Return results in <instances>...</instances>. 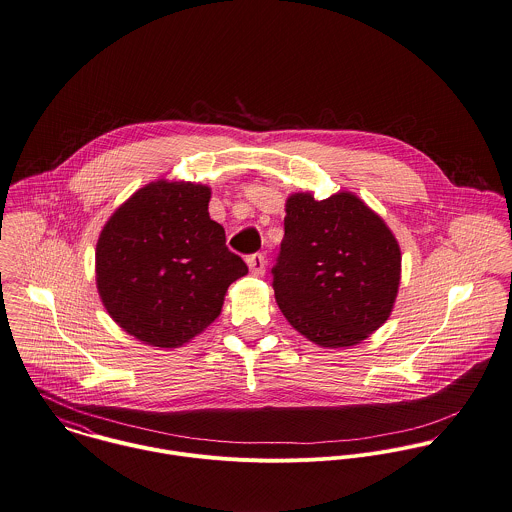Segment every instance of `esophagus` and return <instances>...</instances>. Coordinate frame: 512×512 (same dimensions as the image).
Instances as JSON below:
<instances>
[{"label":"esophagus","instance_id":"esophagus-1","mask_svg":"<svg viewBox=\"0 0 512 512\" xmlns=\"http://www.w3.org/2000/svg\"><path fill=\"white\" fill-rule=\"evenodd\" d=\"M247 265H249V269H251V273H253V275L261 277V275H265L267 259H265V255H263V253H253V255H249V257H247Z\"/></svg>","mask_w":512,"mask_h":512}]
</instances>
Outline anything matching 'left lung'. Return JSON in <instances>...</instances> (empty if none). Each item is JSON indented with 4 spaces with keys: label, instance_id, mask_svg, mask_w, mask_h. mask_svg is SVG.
Here are the masks:
<instances>
[{
    "label": "left lung",
    "instance_id": "1",
    "mask_svg": "<svg viewBox=\"0 0 512 512\" xmlns=\"http://www.w3.org/2000/svg\"><path fill=\"white\" fill-rule=\"evenodd\" d=\"M400 267L396 237L356 196L287 200L285 237L271 269L275 299L318 346H352L380 328L398 295Z\"/></svg>",
    "mask_w": 512,
    "mask_h": 512
}]
</instances>
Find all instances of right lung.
I'll return each instance as SVG.
<instances>
[{
  "mask_svg": "<svg viewBox=\"0 0 512 512\" xmlns=\"http://www.w3.org/2000/svg\"><path fill=\"white\" fill-rule=\"evenodd\" d=\"M209 188L154 182L104 225L97 285L108 314L138 340L176 348L221 312L227 287L247 275L207 213Z\"/></svg>",
  "mask_w": 512,
  "mask_h": 512,
  "instance_id": "add662e5",
  "label": "right lung"
}]
</instances>
